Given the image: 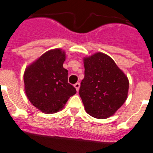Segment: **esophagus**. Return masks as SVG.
<instances>
[{
    "mask_svg": "<svg viewBox=\"0 0 153 153\" xmlns=\"http://www.w3.org/2000/svg\"><path fill=\"white\" fill-rule=\"evenodd\" d=\"M74 87L75 88V89H76L77 91H78V90H79V88H80V84L76 83L75 85H74Z\"/></svg>",
    "mask_w": 153,
    "mask_h": 153,
    "instance_id": "1",
    "label": "esophagus"
}]
</instances>
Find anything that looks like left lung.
Listing matches in <instances>:
<instances>
[{
	"mask_svg": "<svg viewBox=\"0 0 153 153\" xmlns=\"http://www.w3.org/2000/svg\"><path fill=\"white\" fill-rule=\"evenodd\" d=\"M83 60L85 78L81 82L79 95L85 111L93 117H110L127 98V76L104 53H96Z\"/></svg>",
	"mask_w": 153,
	"mask_h": 153,
	"instance_id": "left-lung-1",
	"label": "left lung"
}]
</instances>
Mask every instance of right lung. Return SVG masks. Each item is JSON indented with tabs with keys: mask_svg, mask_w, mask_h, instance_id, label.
<instances>
[{
	"mask_svg": "<svg viewBox=\"0 0 153 153\" xmlns=\"http://www.w3.org/2000/svg\"><path fill=\"white\" fill-rule=\"evenodd\" d=\"M65 53L61 49L47 51L26 68L23 81L27 98L44 114H55L76 94L68 83V70L63 68Z\"/></svg>",
	"mask_w": 153,
	"mask_h": 153,
	"instance_id": "1",
	"label": "right lung"
}]
</instances>
